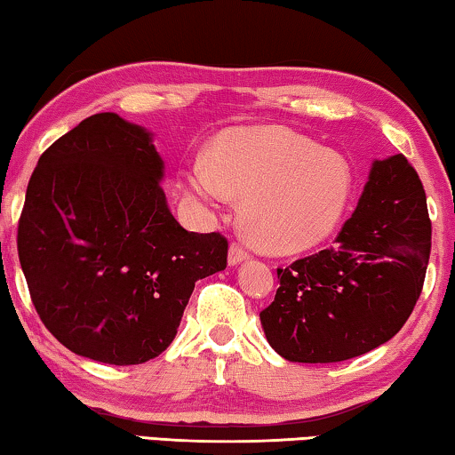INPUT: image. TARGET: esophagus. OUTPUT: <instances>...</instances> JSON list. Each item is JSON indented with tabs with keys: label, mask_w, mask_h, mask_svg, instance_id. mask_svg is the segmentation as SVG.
<instances>
[{
	"label": "esophagus",
	"mask_w": 455,
	"mask_h": 455,
	"mask_svg": "<svg viewBox=\"0 0 455 455\" xmlns=\"http://www.w3.org/2000/svg\"><path fill=\"white\" fill-rule=\"evenodd\" d=\"M248 258H250L248 250H246V248H242L240 243H232V246H229V254H228V262H229V267H235V264H240V262H243V260H248Z\"/></svg>",
	"instance_id": "esophagus-1"
}]
</instances>
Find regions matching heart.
Segmentation results:
<instances>
[{
    "label": "heart",
    "instance_id": "1",
    "mask_svg": "<svg viewBox=\"0 0 455 455\" xmlns=\"http://www.w3.org/2000/svg\"><path fill=\"white\" fill-rule=\"evenodd\" d=\"M191 197L223 212L242 199L243 232L258 248L297 254L325 242L344 215L354 177L338 152L286 128H242L220 136L212 156L183 171Z\"/></svg>",
    "mask_w": 455,
    "mask_h": 455
}]
</instances>
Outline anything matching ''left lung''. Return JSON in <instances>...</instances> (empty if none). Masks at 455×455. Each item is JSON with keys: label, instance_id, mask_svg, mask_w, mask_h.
I'll return each instance as SVG.
<instances>
[{"label": "left lung", "instance_id": "obj_1", "mask_svg": "<svg viewBox=\"0 0 455 455\" xmlns=\"http://www.w3.org/2000/svg\"><path fill=\"white\" fill-rule=\"evenodd\" d=\"M429 251L431 221L417 171L403 155L374 160L333 246L278 268L281 286L260 313L268 344L303 364L382 346L413 313Z\"/></svg>", "mask_w": 455, "mask_h": 455}]
</instances>
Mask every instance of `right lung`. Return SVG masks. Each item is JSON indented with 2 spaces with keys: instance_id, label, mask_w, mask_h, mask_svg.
Listing matches in <instances>:
<instances>
[{
  "instance_id": "1",
  "label": "right lung",
  "mask_w": 455,
  "mask_h": 455,
  "mask_svg": "<svg viewBox=\"0 0 455 455\" xmlns=\"http://www.w3.org/2000/svg\"><path fill=\"white\" fill-rule=\"evenodd\" d=\"M152 132L95 114L40 156L18 256L42 323L83 358L144 364L171 346L195 283L226 268L228 240L187 232L160 183Z\"/></svg>"
}]
</instances>
